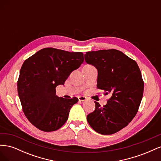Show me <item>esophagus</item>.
I'll return each instance as SVG.
<instances>
[{"label":"esophagus","instance_id":"esophagus-1","mask_svg":"<svg viewBox=\"0 0 161 161\" xmlns=\"http://www.w3.org/2000/svg\"><path fill=\"white\" fill-rule=\"evenodd\" d=\"M78 98H79V101H85L86 100V97H85L80 96V97H78Z\"/></svg>","mask_w":161,"mask_h":161}]
</instances>
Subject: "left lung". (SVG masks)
<instances>
[{
    "instance_id": "obj_1",
    "label": "left lung",
    "mask_w": 161,
    "mask_h": 161,
    "mask_svg": "<svg viewBox=\"0 0 161 161\" xmlns=\"http://www.w3.org/2000/svg\"><path fill=\"white\" fill-rule=\"evenodd\" d=\"M85 60L98 71L97 88L111 95L103 107L95 101V109L87 115V121L97 132L115 134L138 112L144 91L140 70L136 61L115 49L87 52Z\"/></svg>"
}]
</instances>
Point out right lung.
Returning a JSON list of instances; mask_svg holds the SVG:
<instances>
[{
  "mask_svg": "<svg viewBox=\"0 0 161 161\" xmlns=\"http://www.w3.org/2000/svg\"><path fill=\"white\" fill-rule=\"evenodd\" d=\"M83 61L82 52L46 47L23 62L17 81L18 95L24 114L35 127L48 132L66 123L79 99L58 97L56 87L64 85Z\"/></svg>",
  "mask_w": 161,
  "mask_h": 161,
  "instance_id": "add662e5",
  "label": "right lung"
}]
</instances>
